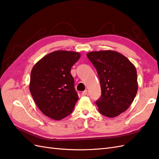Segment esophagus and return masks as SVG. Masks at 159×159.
<instances>
[{
    "mask_svg": "<svg viewBox=\"0 0 159 159\" xmlns=\"http://www.w3.org/2000/svg\"><path fill=\"white\" fill-rule=\"evenodd\" d=\"M87 94H88L87 90H84V91L82 92V93H81V95H82V96H85V95H87Z\"/></svg>",
    "mask_w": 159,
    "mask_h": 159,
    "instance_id": "1",
    "label": "esophagus"
}]
</instances>
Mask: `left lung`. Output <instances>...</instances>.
Instances as JSON below:
<instances>
[{
	"label": "left lung",
	"mask_w": 159,
	"mask_h": 159,
	"mask_svg": "<svg viewBox=\"0 0 159 159\" xmlns=\"http://www.w3.org/2000/svg\"><path fill=\"white\" fill-rule=\"evenodd\" d=\"M87 56L96 69L100 82L102 95L95 102L99 112L113 118L126 111L138 89L134 65L114 51H91Z\"/></svg>",
	"instance_id": "8db88e82"
}]
</instances>
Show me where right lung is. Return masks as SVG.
<instances>
[{"label":"right lung","instance_id":"add662e5","mask_svg":"<svg viewBox=\"0 0 159 159\" xmlns=\"http://www.w3.org/2000/svg\"><path fill=\"white\" fill-rule=\"evenodd\" d=\"M80 54L55 51L33 66L30 91L36 106L45 116L60 120L71 114L79 96L70 73Z\"/></svg>","mask_w":159,"mask_h":159}]
</instances>
